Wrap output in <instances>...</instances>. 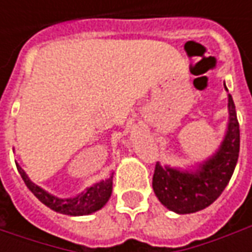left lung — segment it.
<instances>
[{"label":"left lung","instance_id":"left-lung-1","mask_svg":"<svg viewBox=\"0 0 252 252\" xmlns=\"http://www.w3.org/2000/svg\"><path fill=\"white\" fill-rule=\"evenodd\" d=\"M227 98V127L218 150L206 160L184 168L156 164L153 189L158 200L171 212L178 215L199 212L212 205L227 187L240 153V126L236 106L230 94Z\"/></svg>","mask_w":252,"mask_h":252}]
</instances>
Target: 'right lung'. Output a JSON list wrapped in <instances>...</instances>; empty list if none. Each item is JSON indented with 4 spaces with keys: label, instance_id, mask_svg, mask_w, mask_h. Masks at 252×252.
I'll use <instances>...</instances> for the list:
<instances>
[{
    "label": "right lung",
    "instance_id": "1",
    "mask_svg": "<svg viewBox=\"0 0 252 252\" xmlns=\"http://www.w3.org/2000/svg\"><path fill=\"white\" fill-rule=\"evenodd\" d=\"M16 167H18V171L25 181L26 187L29 188V190L33 193L34 196L39 199L43 205H46L47 208H50L57 213H62V215H68V216L92 215V213H95L99 209L103 208L112 195L113 172H111V175L106 179H102L99 182H95L94 185L85 188L77 196L59 198V196H54L52 193H49L47 190H44L43 188H40L39 185H36L34 182H32L31 178L28 177V174L25 172V169H22V167H19V165H16Z\"/></svg>",
    "mask_w": 252,
    "mask_h": 252
}]
</instances>
